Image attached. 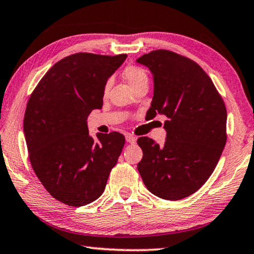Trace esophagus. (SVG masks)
<instances>
[{
    "label": "esophagus",
    "instance_id": "34e87169",
    "mask_svg": "<svg viewBox=\"0 0 254 254\" xmlns=\"http://www.w3.org/2000/svg\"><path fill=\"white\" fill-rule=\"evenodd\" d=\"M136 137H134L132 135H127L126 136V141L127 143H129V144H135L136 143Z\"/></svg>",
    "mask_w": 254,
    "mask_h": 254
}]
</instances>
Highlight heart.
Listing matches in <instances>:
<instances>
[{
  "instance_id": "obj_1",
  "label": "heart",
  "mask_w": 254,
  "mask_h": 254,
  "mask_svg": "<svg viewBox=\"0 0 254 254\" xmlns=\"http://www.w3.org/2000/svg\"><path fill=\"white\" fill-rule=\"evenodd\" d=\"M123 75L125 80L129 83V86L132 89L138 87L141 83L148 82L147 73H146V71L143 68H140L138 65H132V64L127 65L123 71ZM110 87H111V81L110 80H107L104 86V89H102V95H104V97L108 96Z\"/></svg>"
}]
</instances>
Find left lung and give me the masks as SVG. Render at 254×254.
<instances>
[{
    "label": "left lung",
    "mask_w": 254,
    "mask_h": 254,
    "mask_svg": "<svg viewBox=\"0 0 254 254\" xmlns=\"http://www.w3.org/2000/svg\"><path fill=\"white\" fill-rule=\"evenodd\" d=\"M154 78L147 111L167 120L166 141L159 146L139 137L143 158L137 165L146 188L156 196L177 201L196 192L215 170L226 143V108L214 83L196 62L168 50L136 60Z\"/></svg>",
    "instance_id": "left-lung-1"
}]
</instances>
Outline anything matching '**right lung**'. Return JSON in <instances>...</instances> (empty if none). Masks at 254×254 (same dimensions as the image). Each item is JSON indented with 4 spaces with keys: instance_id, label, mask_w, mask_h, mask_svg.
Wrapping results in <instances>:
<instances>
[{
    "instance_id": "right-lung-1",
    "label": "right lung",
    "mask_w": 254,
    "mask_h": 254,
    "mask_svg": "<svg viewBox=\"0 0 254 254\" xmlns=\"http://www.w3.org/2000/svg\"><path fill=\"white\" fill-rule=\"evenodd\" d=\"M127 55L74 53L43 75L26 105L23 130L33 171L49 193L83 206L104 193L125 145L119 132L89 136L87 118L102 107V89Z\"/></svg>"
}]
</instances>
